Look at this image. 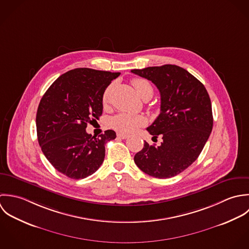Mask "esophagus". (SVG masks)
I'll use <instances>...</instances> for the list:
<instances>
[{
  "instance_id": "esophagus-1",
  "label": "esophagus",
  "mask_w": 249,
  "mask_h": 249,
  "mask_svg": "<svg viewBox=\"0 0 249 249\" xmlns=\"http://www.w3.org/2000/svg\"><path fill=\"white\" fill-rule=\"evenodd\" d=\"M117 137L120 138V139H122V140H126V139L129 138V136H128V135H125V134H117Z\"/></svg>"
}]
</instances>
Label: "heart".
Segmentation results:
<instances>
[{
  "instance_id": "b5f03b06",
  "label": "heart",
  "mask_w": 249,
  "mask_h": 249,
  "mask_svg": "<svg viewBox=\"0 0 249 249\" xmlns=\"http://www.w3.org/2000/svg\"><path fill=\"white\" fill-rule=\"evenodd\" d=\"M132 85L135 88L138 95L140 97H142V99L145 97V95H147L149 93L153 94V88L149 82L145 79H142V78L134 79L132 81ZM112 86H113L112 84L109 85L105 89V91L103 93L102 101L104 104H106L108 101L109 93L111 91ZM144 123H145V119L143 116L134 115V114L125 113V112L116 114L110 120V125L113 129H115L116 131H118L120 133H125V134L135 132L137 129L143 126Z\"/></svg>"
}]
</instances>
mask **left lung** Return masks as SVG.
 Here are the masks:
<instances>
[{
    "instance_id": "8db88e82",
    "label": "left lung",
    "mask_w": 249,
    "mask_h": 249,
    "mask_svg": "<svg viewBox=\"0 0 249 249\" xmlns=\"http://www.w3.org/2000/svg\"><path fill=\"white\" fill-rule=\"evenodd\" d=\"M132 73L151 81L160 94V112L146 129L160 146L149 145L135 155L144 173L171 178L196 160L213 129L210 96L204 85L186 69L172 64L134 69Z\"/></svg>"
}]
</instances>
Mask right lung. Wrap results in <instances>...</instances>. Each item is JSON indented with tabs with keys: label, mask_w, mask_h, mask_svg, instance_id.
<instances>
[{
	"label": "right lung",
	"mask_w": 249,
	"mask_h": 249,
	"mask_svg": "<svg viewBox=\"0 0 249 249\" xmlns=\"http://www.w3.org/2000/svg\"><path fill=\"white\" fill-rule=\"evenodd\" d=\"M119 75L90 68L70 70L59 76L40 100L36 112L38 143L58 172L78 180L101 166L105 144L116 134L107 130L96 138L86 128L99 119L103 93Z\"/></svg>",
	"instance_id": "right-lung-1"
}]
</instances>
